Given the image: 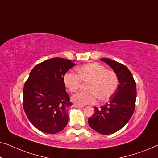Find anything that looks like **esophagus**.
<instances>
[{"mask_svg":"<svg viewBox=\"0 0 158 158\" xmlns=\"http://www.w3.org/2000/svg\"><path fill=\"white\" fill-rule=\"evenodd\" d=\"M74 107H77V108H83L84 106L83 105H79V104H74Z\"/></svg>","mask_w":158,"mask_h":158,"instance_id":"34e87169","label":"esophagus"}]
</instances>
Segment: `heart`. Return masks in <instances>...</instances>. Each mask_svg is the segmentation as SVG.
<instances>
[{"instance_id": "1", "label": "heart", "mask_w": 158, "mask_h": 158, "mask_svg": "<svg viewBox=\"0 0 158 158\" xmlns=\"http://www.w3.org/2000/svg\"><path fill=\"white\" fill-rule=\"evenodd\" d=\"M82 81L88 82L86 87L87 90L77 93L72 98L79 105L93 104L97 99L108 100L114 95L119 84L116 73L98 63L84 64L78 69V74L66 73L64 76V83L72 92L81 87Z\"/></svg>"}]
</instances>
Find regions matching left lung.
Returning a JSON list of instances; mask_svg holds the SVG:
<instances>
[{"label": "left lung", "mask_w": 158, "mask_h": 158, "mask_svg": "<svg viewBox=\"0 0 158 158\" xmlns=\"http://www.w3.org/2000/svg\"><path fill=\"white\" fill-rule=\"evenodd\" d=\"M101 60L112 68L119 84L108 103L99 108L95 106L88 123L97 132L110 135L123 128L132 116L137 97L136 82L126 66L106 58Z\"/></svg>", "instance_id": "obj_1"}]
</instances>
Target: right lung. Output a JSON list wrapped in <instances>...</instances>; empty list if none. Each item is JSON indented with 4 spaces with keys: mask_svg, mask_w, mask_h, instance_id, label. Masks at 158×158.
I'll return each mask as SVG.
<instances>
[{
    "mask_svg": "<svg viewBox=\"0 0 158 158\" xmlns=\"http://www.w3.org/2000/svg\"><path fill=\"white\" fill-rule=\"evenodd\" d=\"M75 64L56 57L35 65L23 89V110L35 128L48 134L64 130L72 105L65 89L64 76Z\"/></svg>",
    "mask_w": 158,
    "mask_h": 158,
    "instance_id": "right-lung-1",
    "label": "right lung"
}]
</instances>
